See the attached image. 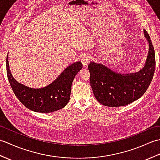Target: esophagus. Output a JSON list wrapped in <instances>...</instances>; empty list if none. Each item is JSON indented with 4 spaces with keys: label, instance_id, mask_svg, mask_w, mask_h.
Masks as SVG:
<instances>
[{
    "label": "esophagus",
    "instance_id": "obj_1",
    "mask_svg": "<svg viewBox=\"0 0 160 160\" xmlns=\"http://www.w3.org/2000/svg\"><path fill=\"white\" fill-rule=\"evenodd\" d=\"M91 60V57L89 55H85L82 58V62L83 64V65L85 67L87 66V64L89 63V62Z\"/></svg>",
    "mask_w": 160,
    "mask_h": 160
}]
</instances>
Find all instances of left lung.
Masks as SVG:
<instances>
[{
    "instance_id": "obj_1",
    "label": "left lung",
    "mask_w": 160,
    "mask_h": 160,
    "mask_svg": "<svg viewBox=\"0 0 160 160\" xmlns=\"http://www.w3.org/2000/svg\"><path fill=\"white\" fill-rule=\"evenodd\" d=\"M149 44L145 66L136 73L120 74L101 64L91 62L88 65L90 83L96 100L107 107H121L141 98L152 80L155 69L154 47L150 36L144 29Z\"/></svg>"
}]
</instances>
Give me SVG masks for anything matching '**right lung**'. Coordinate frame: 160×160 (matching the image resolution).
Listing matches in <instances>:
<instances>
[{
    "mask_svg": "<svg viewBox=\"0 0 160 160\" xmlns=\"http://www.w3.org/2000/svg\"><path fill=\"white\" fill-rule=\"evenodd\" d=\"M6 68L10 86L20 102L33 111L51 113L64 108L69 102L71 84L82 69V64L76 62L69 65L54 82L41 89H32L17 82L10 72L8 58Z\"/></svg>",
    "mask_w": 160,
    "mask_h": 160,
    "instance_id": "right-lung-1",
    "label": "right lung"
}]
</instances>
